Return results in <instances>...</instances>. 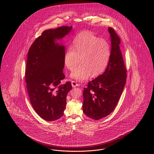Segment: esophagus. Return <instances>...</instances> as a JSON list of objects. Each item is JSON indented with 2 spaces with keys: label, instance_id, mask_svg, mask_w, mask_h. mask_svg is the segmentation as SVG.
I'll list each match as a JSON object with an SVG mask.
<instances>
[{
  "label": "esophagus",
  "instance_id": "esophagus-1",
  "mask_svg": "<svg viewBox=\"0 0 154 154\" xmlns=\"http://www.w3.org/2000/svg\"><path fill=\"white\" fill-rule=\"evenodd\" d=\"M71 82H72V87H73V88H75V87H77V86H79V84H77L75 81H72Z\"/></svg>",
  "mask_w": 154,
  "mask_h": 154
}]
</instances>
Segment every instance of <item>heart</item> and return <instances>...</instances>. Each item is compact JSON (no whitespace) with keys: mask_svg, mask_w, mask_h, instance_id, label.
I'll list each match as a JSON object with an SVG mask.
<instances>
[{"mask_svg":"<svg viewBox=\"0 0 154 154\" xmlns=\"http://www.w3.org/2000/svg\"><path fill=\"white\" fill-rule=\"evenodd\" d=\"M64 55L66 67L72 70L70 77L79 81L88 79L90 75L95 77L106 69L110 59L111 48L106 40L95 36L89 31L79 33Z\"/></svg>","mask_w":154,"mask_h":154,"instance_id":"b5f03b06","label":"heart"}]
</instances>
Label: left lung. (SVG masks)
<instances>
[{
	"mask_svg": "<svg viewBox=\"0 0 154 154\" xmlns=\"http://www.w3.org/2000/svg\"><path fill=\"white\" fill-rule=\"evenodd\" d=\"M108 30L111 51L107 68L102 75L89 82L83 92V112L95 120L113 111L126 84V69L120 48V39L112 28Z\"/></svg>",
	"mask_w": 154,
	"mask_h": 154,
	"instance_id": "1",
	"label": "left lung"
}]
</instances>
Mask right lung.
Here are the masks:
<instances>
[{
    "label": "right lung",
    "instance_id": "right-lung-1",
    "mask_svg": "<svg viewBox=\"0 0 154 154\" xmlns=\"http://www.w3.org/2000/svg\"><path fill=\"white\" fill-rule=\"evenodd\" d=\"M72 26L45 30L28 52L25 81L34 111L42 119L52 121L64 115L66 98L72 89L70 82L60 85L64 79L65 46L57 41L70 32Z\"/></svg>",
    "mask_w": 154,
    "mask_h": 154
}]
</instances>
